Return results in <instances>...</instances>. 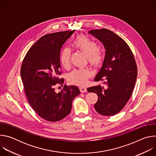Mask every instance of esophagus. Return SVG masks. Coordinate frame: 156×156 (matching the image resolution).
<instances>
[{
    "mask_svg": "<svg viewBox=\"0 0 156 156\" xmlns=\"http://www.w3.org/2000/svg\"><path fill=\"white\" fill-rule=\"evenodd\" d=\"M80 91L81 93H85V92L87 91V89L84 86H80Z\"/></svg>",
    "mask_w": 156,
    "mask_h": 156,
    "instance_id": "34e87169",
    "label": "esophagus"
}]
</instances>
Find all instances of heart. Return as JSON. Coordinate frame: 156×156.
I'll list each match as a JSON object with an SVG mask.
<instances>
[{
    "mask_svg": "<svg viewBox=\"0 0 156 156\" xmlns=\"http://www.w3.org/2000/svg\"><path fill=\"white\" fill-rule=\"evenodd\" d=\"M73 47L82 52L87 56L89 63L97 66L100 64L103 58L102 52L98 49V44L94 41L84 36H78L73 42ZM71 51L69 48H64L60 52V60L65 68H68L70 64ZM91 75V71L89 69H75L68 76L69 81L75 84L83 85Z\"/></svg>",
    "mask_w": 156,
    "mask_h": 156,
    "instance_id": "b5f03b06",
    "label": "heart"
}]
</instances>
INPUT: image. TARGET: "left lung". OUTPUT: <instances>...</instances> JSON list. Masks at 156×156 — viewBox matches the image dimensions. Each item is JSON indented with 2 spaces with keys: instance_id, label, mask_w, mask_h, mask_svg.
Returning <instances> with one entry per match:
<instances>
[{
  "instance_id": "left-lung-1",
  "label": "left lung",
  "mask_w": 156,
  "mask_h": 156,
  "mask_svg": "<svg viewBox=\"0 0 156 156\" xmlns=\"http://www.w3.org/2000/svg\"><path fill=\"white\" fill-rule=\"evenodd\" d=\"M89 33L98 39L105 49L102 67L94 81L105 80L106 86H94L87 90L98 96L94 104L96 112L112 116L124 107L133 93L137 77L135 59L126 42L114 32L103 28Z\"/></svg>"
}]
</instances>
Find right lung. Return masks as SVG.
<instances>
[{
    "label": "right lung",
    "mask_w": 156,
    "mask_h": 156,
    "mask_svg": "<svg viewBox=\"0 0 156 156\" xmlns=\"http://www.w3.org/2000/svg\"><path fill=\"white\" fill-rule=\"evenodd\" d=\"M75 32L62 31L41 37L27 53L21 67V77L28 101L42 119L57 122L71 112L72 101L80 94L79 88L65 85L55 91L57 83H63L61 75V48ZM63 86V85H62Z\"/></svg>",
    "instance_id": "obj_1"
}]
</instances>
